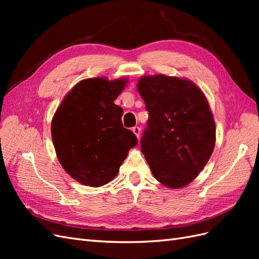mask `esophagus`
I'll use <instances>...</instances> for the list:
<instances>
[{
    "mask_svg": "<svg viewBox=\"0 0 259 259\" xmlns=\"http://www.w3.org/2000/svg\"><path fill=\"white\" fill-rule=\"evenodd\" d=\"M133 133H134V134L137 136V138H139V136H140V128L138 127V126H135V127H133Z\"/></svg>",
    "mask_w": 259,
    "mask_h": 259,
    "instance_id": "esophagus-1",
    "label": "esophagus"
}]
</instances>
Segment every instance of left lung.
Listing matches in <instances>:
<instances>
[{
    "label": "left lung",
    "mask_w": 259,
    "mask_h": 259,
    "mask_svg": "<svg viewBox=\"0 0 259 259\" xmlns=\"http://www.w3.org/2000/svg\"><path fill=\"white\" fill-rule=\"evenodd\" d=\"M137 90L149 112L142 152L156 180L183 188L199 175L215 147L207 99L191 81L164 74L142 76Z\"/></svg>",
    "instance_id": "1"
}]
</instances>
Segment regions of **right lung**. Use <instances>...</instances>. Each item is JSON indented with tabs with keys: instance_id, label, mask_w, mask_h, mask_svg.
I'll return each mask as SVG.
<instances>
[{
	"instance_id": "right-lung-1",
	"label": "right lung",
	"mask_w": 259,
	"mask_h": 259,
	"mask_svg": "<svg viewBox=\"0 0 259 259\" xmlns=\"http://www.w3.org/2000/svg\"><path fill=\"white\" fill-rule=\"evenodd\" d=\"M127 79H85L73 86L52 120V139L61 166L76 182L104 186L119 173L137 137L122 124L114 100Z\"/></svg>"
}]
</instances>
